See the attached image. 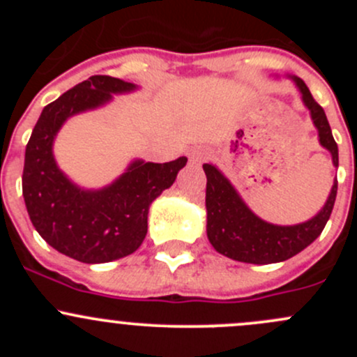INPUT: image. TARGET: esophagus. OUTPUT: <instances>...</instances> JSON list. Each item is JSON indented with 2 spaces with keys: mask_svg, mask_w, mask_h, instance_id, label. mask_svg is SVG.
<instances>
[{
  "mask_svg": "<svg viewBox=\"0 0 357 357\" xmlns=\"http://www.w3.org/2000/svg\"><path fill=\"white\" fill-rule=\"evenodd\" d=\"M207 155L208 153L205 149H193L192 152H190V162H192V164H202Z\"/></svg>",
  "mask_w": 357,
  "mask_h": 357,
  "instance_id": "1",
  "label": "esophagus"
}]
</instances>
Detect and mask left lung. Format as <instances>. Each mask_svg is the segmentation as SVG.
Instances as JSON below:
<instances>
[{"instance_id":"obj_1","label":"left lung","mask_w":357,"mask_h":357,"mask_svg":"<svg viewBox=\"0 0 357 357\" xmlns=\"http://www.w3.org/2000/svg\"><path fill=\"white\" fill-rule=\"evenodd\" d=\"M291 79L302 93V102L311 112V119L318 129L319 143L332 153L333 165L338 167V146L333 139L325 110L312 98L302 79ZM204 171L207 176L205 207L208 242L219 254L248 264H273L287 261L311 245L321 235L337 197V181H333L328 200L314 218L301 225L278 226L257 218L215 165L204 164Z\"/></svg>"}]
</instances>
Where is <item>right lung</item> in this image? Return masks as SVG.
<instances>
[{"mask_svg": "<svg viewBox=\"0 0 357 357\" xmlns=\"http://www.w3.org/2000/svg\"><path fill=\"white\" fill-rule=\"evenodd\" d=\"M136 89L110 75H91L43 109L25 146L22 195L36 231L60 254L102 264L132 254L149 229L150 204L174 183L186 157L165 164L135 160L102 190H82L53 157V139L79 112L98 109L112 95Z\"/></svg>", "mask_w": 357, "mask_h": 357, "instance_id": "right-lung-1", "label": "right lung"}]
</instances>
